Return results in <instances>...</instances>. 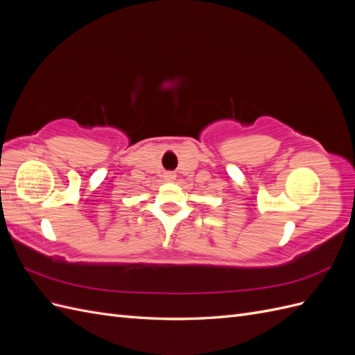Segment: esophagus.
<instances>
[{
  "label": "esophagus",
  "instance_id": "34e87169",
  "mask_svg": "<svg viewBox=\"0 0 355 355\" xmlns=\"http://www.w3.org/2000/svg\"><path fill=\"white\" fill-rule=\"evenodd\" d=\"M164 179H166L167 182H173V180L176 179V175H175V173H171V171H168V173H166V175H164Z\"/></svg>",
  "mask_w": 355,
  "mask_h": 355
}]
</instances>
